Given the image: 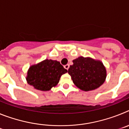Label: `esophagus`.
<instances>
[{
    "label": "esophagus",
    "mask_w": 129,
    "mask_h": 129,
    "mask_svg": "<svg viewBox=\"0 0 129 129\" xmlns=\"http://www.w3.org/2000/svg\"><path fill=\"white\" fill-rule=\"evenodd\" d=\"M69 67H70V66H69V64H66V65H64V68H66V69H67V70H68V68H69Z\"/></svg>",
    "instance_id": "1"
}]
</instances>
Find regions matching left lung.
I'll list each match as a JSON object with an SVG mask.
<instances>
[{
	"label": "left lung",
	"instance_id": "1",
	"mask_svg": "<svg viewBox=\"0 0 129 129\" xmlns=\"http://www.w3.org/2000/svg\"><path fill=\"white\" fill-rule=\"evenodd\" d=\"M72 62L68 74L74 85L81 90H94L105 81L107 70L100 60L80 56Z\"/></svg>",
	"mask_w": 129,
	"mask_h": 129
}]
</instances>
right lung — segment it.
<instances>
[{"instance_id": "add662e5", "label": "right lung", "mask_w": 129, "mask_h": 129, "mask_svg": "<svg viewBox=\"0 0 129 129\" xmlns=\"http://www.w3.org/2000/svg\"><path fill=\"white\" fill-rule=\"evenodd\" d=\"M67 72L59 61L46 59L29 67L26 79L35 89L48 91L57 85L61 76Z\"/></svg>"}]
</instances>
